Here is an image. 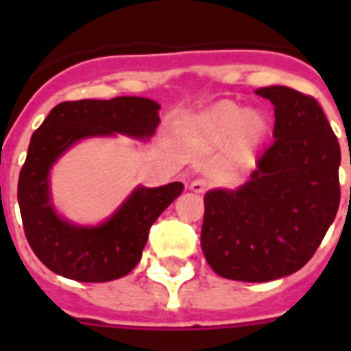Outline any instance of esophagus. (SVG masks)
Segmentation results:
<instances>
[{"mask_svg":"<svg viewBox=\"0 0 351 351\" xmlns=\"http://www.w3.org/2000/svg\"><path fill=\"white\" fill-rule=\"evenodd\" d=\"M189 189H191L193 193L200 195V193H204L206 189H208V182L202 180V178H197V180H193L191 184H189Z\"/></svg>","mask_w":351,"mask_h":351,"instance_id":"1","label":"esophagus"}]
</instances>
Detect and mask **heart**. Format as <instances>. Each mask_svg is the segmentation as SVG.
Segmentation results:
<instances>
[{
  "mask_svg": "<svg viewBox=\"0 0 351 351\" xmlns=\"http://www.w3.org/2000/svg\"><path fill=\"white\" fill-rule=\"evenodd\" d=\"M267 134V120L237 101L222 100L186 123V136L200 149H217L228 143L234 164H250Z\"/></svg>",
  "mask_w": 351,
  "mask_h": 351,
  "instance_id": "1",
  "label": "heart"
}]
</instances>
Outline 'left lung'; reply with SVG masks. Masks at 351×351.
Wrapping results in <instances>:
<instances>
[{
	"instance_id": "obj_1",
	"label": "left lung",
	"mask_w": 351,
	"mask_h": 351,
	"mask_svg": "<svg viewBox=\"0 0 351 351\" xmlns=\"http://www.w3.org/2000/svg\"><path fill=\"white\" fill-rule=\"evenodd\" d=\"M275 107V142L239 189L204 197L200 244L217 275L269 282L299 271L341 202V147L315 98L284 85L255 90Z\"/></svg>"
}]
</instances>
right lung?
<instances>
[{
  "label": "right lung",
  "mask_w": 351,
  "mask_h": 351,
  "mask_svg": "<svg viewBox=\"0 0 351 351\" xmlns=\"http://www.w3.org/2000/svg\"><path fill=\"white\" fill-rule=\"evenodd\" d=\"M160 106L140 96L58 104L34 131L18 180L25 237L51 271L78 282H109L134 269L149 230L184 191L182 182L138 186L114 213L98 226L62 219L51 197L52 165L80 140L125 136L149 140L160 123Z\"/></svg>",
  "instance_id": "add662e5"
}]
</instances>
